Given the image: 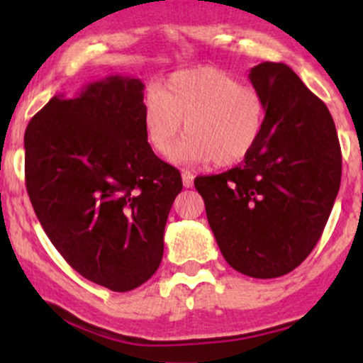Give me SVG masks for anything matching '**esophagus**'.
<instances>
[{"label":"esophagus","instance_id":"obj_1","mask_svg":"<svg viewBox=\"0 0 363 363\" xmlns=\"http://www.w3.org/2000/svg\"><path fill=\"white\" fill-rule=\"evenodd\" d=\"M182 184H184V187H193L194 184L193 172H189V170H182Z\"/></svg>","mask_w":363,"mask_h":363}]
</instances>
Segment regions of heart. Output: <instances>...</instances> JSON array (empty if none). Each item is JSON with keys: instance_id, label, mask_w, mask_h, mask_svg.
<instances>
[{"instance_id": "obj_1", "label": "heart", "mask_w": 363, "mask_h": 363, "mask_svg": "<svg viewBox=\"0 0 363 363\" xmlns=\"http://www.w3.org/2000/svg\"><path fill=\"white\" fill-rule=\"evenodd\" d=\"M143 119L150 145L179 164L234 165L242 162L261 138L266 119L262 94L223 69L201 66L170 74L148 91Z\"/></svg>"}]
</instances>
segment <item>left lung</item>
Here are the masks:
<instances>
[{"label":"left lung","mask_w":363,"mask_h":363,"mask_svg":"<svg viewBox=\"0 0 363 363\" xmlns=\"http://www.w3.org/2000/svg\"><path fill=\"white\" fill-rule=\"evenodd\" d=\"M266 119L234 169L196 177L225 261L252 278H278L306 259L338 196L341 148L326 104L283 62L254 66Z\"/></svg>","instance_id":"left-lung-1"}]
</instances>
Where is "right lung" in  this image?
Returning <instances> with one entry per match:
<instances>
[{
  "mask_svg": "<svg viewBox=\"0 0 363 363\" xmlns=\"http://www.w3.org/2000/svg\"><path fill=\"white\" fill-rule=\"evenodd\" d=\"M140 78L54 95L25 129V184L57 252L86 280L129 291L153 277L182 179L148 143Z\"/></svg>",
  "mask_w": 363,
  "mask_h": 363,
  "instance_id": "obj_1",
  "label": "right lung"
}]
</instances>
